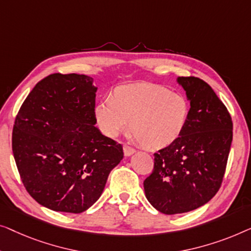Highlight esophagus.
I'll use <instances>...</instances> for the list:
<instances>
[{
  "label": "esophagus",
  "instance_id": "esophagus-1",
  "mask_svg": "<svg viewBox=\"0 0 251 251\" xmlns=\"http://www.w3.org/2000/svg\"><path fill=\"white\" fill-rule=\"evenodd\" d=\"M134 153H135V150L132 149V148H129V147H127V146L124 147V154H125V157H129V156H132V154H134Z\"/></svg>",
  "mask_w": 251,
  "mask_h": 251
}]
</instances>
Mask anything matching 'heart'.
I'll use <instances>...</instances> for the list:
<instances>
[{
	"label": "heart",
	"mask_w": 251,
	"mask_h": 251,
	"mask_svg": "<svg viewBox=\"0 0 251 251\" xmlns=\"http://www.w3.org/2000/svg\"><path fill=\"white\" fill-rule=\"evenodd\" d=\"M94 112L104 135L114 139L132 125L134 140L158 150L178 139L188 123L190 105L181 94L141 83L119 87L115 98L103 99Z\"/></svg>",
	"instance_id": "b5f03b06"
}]
</instances>
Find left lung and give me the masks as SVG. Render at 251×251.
<instances>
[{
    "mask_svg": "<svg viewBox=\"0 0 251 251\" xmlns=\"http://www.w3.org/2000/svg\"><path fill=\"white\" fill-rule=\"evenodd\" d=\"M190 102L185 128L154 153L152 174L143 182L149 202L166 215L203 206L221 188L230 153L233 124L214 90L197 77H177Z\"/></svg>",
    "mask_w": 251,
    "mask_h": 251,
    "instance_id": "obj_1",
    "label": "left lung"
}]
</instances>
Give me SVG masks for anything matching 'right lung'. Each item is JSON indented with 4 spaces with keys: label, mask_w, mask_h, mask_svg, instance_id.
<instances>
[{
    "label": "right lung",
    "mask_w": 251,
    "mask_h": 251,
    "mask_svg": "<svg viewBox=\"0 0 251 251\" xmlns=\"http://www.w3.org/2000/svg\"><path fill=\"white\" fill-rule=\"evenodd\" d=\"M93 78L78 74L45 77L24 101L12 132L21 181L42 206L79 214L101 197L123 147L100 132Z\"/></svg>",
    "instance_id": "1"
}]
</instances>
